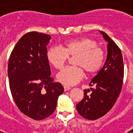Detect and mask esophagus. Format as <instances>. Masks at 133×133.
Listing matches in <instances>:
<instances>
[{
	"label": "esophagus",
	"mask_w": 133,
	"mask_h": 133,
	"mask_svg": "<svg viewBox=\"0 0 133 133\" xmlns=\"http://www.w3.org/2000/svg\"><path fill=\"white\" fill-rule=\"evenodd\" d=\"M64 90L65 91H68L69 90H70L71 88L70 87V86H67V85H64Z\"/></svg>",
	"instance_id": "34e87169"
}]
</instances>
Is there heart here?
Here are the masks:
<instances>
[{"label":"heart","mask_w":133,"mask_h":133,"mask_svg":"<svg viewBox=\"0 0 133 133\" xmlns=\"http://www.w3.org/2000/svg\"><path fill=\"white\" fill-rule=\"evenodd\" d=\"M73 58L74 66H68L57 75V80L66 85H73L81 81L84 70L88 75L97 73L104 61V53L97 43L90 38H80L64 43V47L54 46L48 49L47 58L54 68L61 70L68 61Z\"/></svg>","instance_id":"heart-1"}]
</instances>
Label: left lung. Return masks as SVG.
<instances>
[{"mask_svg": "<svg viewBox=\"0 0 133 133\" xmlns=\"http://www.w3.org/2000/svg\"><path fill=\"white\" fill-rule=\"evenodd\" d=\"M108 42V55L105 64L84 90V97L77 104L78 112L88 120H95L110 111L115 103L122 88L124 67L119 46L101 31Z\"/></svg>", "mask_w": 133, "mask_h": 133, "instance_id": "left-lung-1", "label": "left lung"}]
</instances>
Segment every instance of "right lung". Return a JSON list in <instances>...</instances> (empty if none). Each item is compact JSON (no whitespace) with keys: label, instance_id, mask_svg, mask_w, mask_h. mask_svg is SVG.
Wrapping results in <instances>:
<instances>
[{"label":"right lung","instance_id":"add662e5","mask_svg":"<svg viewBox=\"0 0 133 133\" xmlns=\"http://www.w3.org/2000/svg\"><path fill=\"white\" fill-rule=\"evenodd\" d=\"M51 36L30 32L20 38L11 51L7 72L9 88L16 105L34 120L48 117L56 109L59 95L63 92L60 83H53L47 45Z\"/></svg>","mask_w":133,"mask_h":133}]
</instances>
